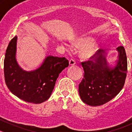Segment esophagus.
Masks as SVG:
<instances>
[{"label":"esophagus","instance_id":"esophagus-1","mask_svg":"<svg viewBox=\"0 0 132 132\" xmlns=\"http://www.w3.org/2000/svg\"><path fill=\"white\" fill-rule=\"evenodd\" d=\"M69 65H74L76 63V62H75V61L73 59H70L69 62Z\"/></svg>","mask_w":132,"mask_h":132}]
</instances>
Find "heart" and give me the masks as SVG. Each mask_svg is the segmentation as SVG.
Listing matches in <instances>:
<instances>
[{"label": "heart", "mask_w": 132, "mask_h": 132, "mask_svg": "<svg viewBox=\"0 0 132 132\" xmlns=\"http://www.w3.org/2000/svg\"><path fill=\"white\" fill-rule=\"evenodd\" d=\"M93 39L90 38H77L72 40V44L75 47H84L81 53L82 57L89 59L94 57L98 50V45L96 43H92Z\"/></svg>", "instance_id": "heart-1"}]
</instances>
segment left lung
I'll list each match as a JSON object with an SVG mask.
<instances>
[{
    "mask_svg": "<svg viewBox=\"0 0 132 132\" xmlns=\"http://www.w3.org/2000/svg\"><path fill=\"white\" fill-rule=\"evenodd\" d=\"M116 65L107 62L106 52L99 50L94 57L82 62L84 77L79 85L80 97L88 105L101 106L111 101L121 91L126 78L127 57L123 46L117 47Z\"/></svg>",
    "mask_w": 132,
    "mask_h": 132,
    "instance_id": "1",
    "label": "left lung"
}]
</instances>
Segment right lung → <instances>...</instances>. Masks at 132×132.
<instances>
[{
	"instance_id": "obj_1",
	"label": "right lung",
	"mask_w": 132,
	"mask_h": 132,
	"mask_svg": "<svg viewBox=\"0 0 132 132\" xmlns=\"http://www.w3.org/2000/svg\"><path fill=\"white\" fill-rule=\"evenodd\" d=\"M17 36L9 43L4 61L5 82L15 96L27 102L40 104L50 97L61 72L69 66L65 57L49 55L36 69L26 71L16 58Z\"/></svg>"
}]
</instances>
